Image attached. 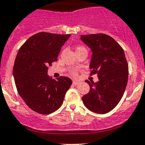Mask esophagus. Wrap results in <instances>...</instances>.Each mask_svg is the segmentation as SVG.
I'll return each mask as SVG.
<instances>
[{
    "label": "esophagus",
    "mask_w": 145,
    "mask_h": 145,
    "mask_svg": "<svg viewBox=\"0 0 145 145\" xmlns=\"http://www.w3.org/2000/svg\"><path fill=\"white\" fill-rule=\"evenodd\" d=\"M72 84H73V85H78L79 84V82L78 81H75V80H73V81H72Z\"/></svg>",
    "instance_id": "34e87169"
}]
</instances>
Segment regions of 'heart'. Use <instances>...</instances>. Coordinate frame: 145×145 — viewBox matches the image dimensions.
Masks as SVG:
<instances>
[{"mask_svg":"<svg viewBox=\"0 0 145 145\" xmlns=\"http://www.w3.org/2000/svg\"><path fill=\"white\" fill-rule=\"evenodd\" d=\"M83 51H87L86 48L84 46H81V45H78V46H75V52H76V53L83 52ZM71 75H72V76L75 77V76H77L78 73H77V72L75 71V70H72V71L71 72Z\"/></svg>","mask_w":145,"mask_h":145,"instance_id":"b5f03b06","label":"heart"}]
</instances>
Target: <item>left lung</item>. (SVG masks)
<instances>
[{"instance_id":"8db88e82","label":"left lung","mask_w":145,"mask_h":145,"mask_svg":"<svg viewBox=\"0 0 145 145\" xmlns=\"http://www.w3.org/2000/svg\"><path fill=\"white\" fill-rule=\"evenodd\" d=\"M80 39L92 50L90 75L97 74L99 81L86 80L90 91L82 97L92 112L105 114L116 107L128 83L129 65L123 49L112 38L103 33L81 35Z\"/></svg>"}]
</instances>
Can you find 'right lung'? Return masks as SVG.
<instances>
[{
    "instance_id": "right-lung-1",
    "label": "right lung",
    "mask_w": 145,
    "mask_h": 145,
    "mask_svg": "<svg viewBox=\"0 0 145 145\" xmlns=\"http://www.w3.org/2000/svg\"><path fill=\"white\" fill-rule=\"evenodd\" d=\"M70 36L40 32L19 49L13 69L16 89L27 105L38 113L48 115L57 110L70 88L72 80L67 77L56 80L47 74Z\"/></svg>"
}]
</instances>
